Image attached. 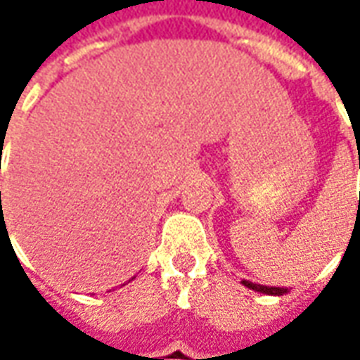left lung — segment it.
Returning a JSON list of instances; mask_svg holds the SVG:
<instances>
[{
	"mask_svg": "<svg viewBox=\"0 0 360 360\" xmlns=\"http://www.w3.org/2000/svg\"><path fill=\"white\" fill-rule=\"evenodd\" d=\"M242 284L250 290H256V292H262V295H274V297H283L288 292V288H281V286H264V284H256L250 283V281H242Z\"/></svg>",
	"mask_w": 360,
	"mask_h": 360,
	"instance_id": "8db88e82",
	"label": "left lung"
}]
</instances>
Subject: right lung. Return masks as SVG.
<instances>
[{"instance_id": "obj_1", "label": "right lung", "mask_w": 360, "mask_h": 360, "mask_svg": "<svg viewBox=\"0 0 360 360\" xmlns=\"http://www.w3.org/2000/svg\"><path fill=\"white\" fill-rule=\"evenodd\" d=\"M0 198H1V192H0Z\"/></svg>"}]
</instances>
